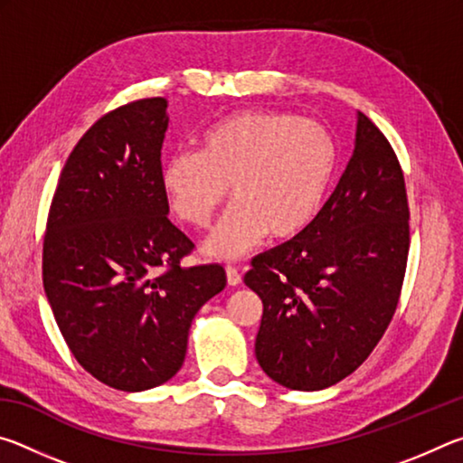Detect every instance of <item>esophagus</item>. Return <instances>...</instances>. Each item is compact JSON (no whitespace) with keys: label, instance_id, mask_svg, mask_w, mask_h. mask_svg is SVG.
<instances>
[{"label":"esophagus","instance_id":"34e87169","mask_svg":"<svg viewBox=\"0 0 463 463\" xmlns=\"http://www.w3.org/2000/svg\"><path fill=\"white\" fill-rule=\"evenodd\" d=\"M241 279L242 276L239 268H234V265H226V281H229V286H239Z\"/></svg>","mask_w":463,"mask_h":463}]
</instances>
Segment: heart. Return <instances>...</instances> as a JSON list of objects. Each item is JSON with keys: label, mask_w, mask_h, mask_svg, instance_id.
I'll use <instances>...</instances> for the list:
<instances>
[{"label": "heart", "mask_w": 463, "mask_h": 463, "mask_svg": "<svg viewBox=\"0 0 463 463\" xmlns=\"http://www.w3.org/2000/svg\"><path fill=\"white\" fill-rule=\"evenodd\" d=\"M336 146L323 124L289 112L249 109L214 124L200 151H179L163 165L171 208L206 229L229 200L237 203L208 239V253L232 260L269 232L298 237L315 222L335 174Z\"/></svg>", "instance_id": "heart-1"}]
</instances>
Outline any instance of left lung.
Here are the masks:
<instances>
[{
    "mask_svg": "<svg viewBox=\"0 0 463 463\" xmlns=\"http://www.w3.org/2000/svg\"><path fill=\"white\" fill-rule=\"evenodd\" d=\"M409 216L394 148L359 112L354 155L315 222L245 276L263 302L255 355L271 380L323 390L365 362L401 300Z\"/></svg>",
    "mask_w": 463,
    "mask_h": 463,
    "instance_id": "8db88e82",
    "label": "left lung"
}]
</instances>
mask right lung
<instances>
[{
	"instance_id": "obj_1",
	"label": "right lung",
	"mask_w": 463,
	"mask_h": 463,
	"mask_svg": "<svg viewBox=\"0 0 463 463\" xmlns=\"http://www.w3.org/2000/svg\"><path fill=\"white\" fill-rule=\"evenodd\" d=\"M167 101L101 116L61 171L43 241V284L85 372L122 392L174 378L190 325L222 292V265L184 268L194 242L169 221L161 184Z\"/></svg>"
}]
</instances>
